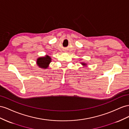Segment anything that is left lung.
Masks as SVG:
<instances>
[{"mask_svg":"<svg viewBox=\"0 0 129 129\" xmlns=\"http://www.w3.org/2000/svg\"><path fill=\"white\" fill-rule=\"evenodd\" d=\"M82 64H83V65H86L85 64H84V63H82Z\"/></svg>","mask_w":129,"mask_h":129,"instance_id":"obj_1","label":"left lung"}]
</instances>
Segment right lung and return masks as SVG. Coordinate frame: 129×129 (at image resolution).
<instances>
[{"instance_id":"1","label":"right lung","mask_w":129,"mask_h":129,"mask_svg":"<svg viewBox=\"0 0 129 129\" xmlns=\"http://www.w3.org/2000/svg\"><path fill=\"white\" fill-rule=\"evenodd\" d=\"M51 58L49 56H46L44 57L39 58L37 61V63L38 67L43 69H46L48 67L49 64L51 61Z\"/></svg>"}]
</instances>
